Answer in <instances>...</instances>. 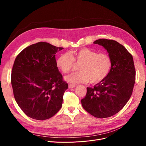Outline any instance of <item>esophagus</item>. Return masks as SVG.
<instances>
[{
  "instance_id": "1",
  "label": "esophagus",
  "mask_w": 146,
  "mask_h": 146,
  "mask_svg": "<svg viewBox=\"0 0 146 146\" xmlns=\"http://www.w3.org/2000/svg\"><path fill=\"white\" fill-rule=\"evenodd\" d=\"M76 86V85H73V84H69V85H68V87H69V89H70V88H74Z\"/></svg>"
}]
</instances>
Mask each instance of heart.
Instances as JSON below:
<instances>
[{"instance_id": "1", "label": "heart", "mask_w": 146, "mask_h": 146, "mask_svg": "<svg viewBox=\"0 0 146 146\" xmlns=\"http://www.w3.org/2000/svg\"><path fill=\"white\" fill-rule=\"evenodd\" d=\"M74 61L80 63V71L66 76L64 79L73 84L90 82L98 83L107 77L112 67L110 56L88 48H82L60 55L56 60V66L61 72L68 73L74 69Z\"/></svg>"}]
</instances>
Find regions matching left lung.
Listing matches in <instances>:
<instances>
[{
	"label": "left lung",
	"instance_id": "8db88e82",
	"mask_svg": "<svg viewBox=\"0 0 146 146\" xmlns=\"http://www.w3.org/2000/svg\"><path fill=\"white\" fill-rule=\"evenodd\" d=\"M93 43L103 46L112 61L108 76L93 88L87 87L83 108L91 115L106 118L117 113L130 99L135 82L133 56L121 44L100 39Z\"/></svg>",
	"mask_w": 146,
	"mask_h": 146
}]
</instances>
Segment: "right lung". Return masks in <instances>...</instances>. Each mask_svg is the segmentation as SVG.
<instances>
[{
	"label": "right lung",
	"mask_w": 146,
	"mask_h": 146,
	"mask_svg": "<svg viewBox=\"0 0 146 146\" xmlns=\"http://www.w3.org/2000/svg\"><path fill=\"white\" fill-rule=\"evenodd\" d=\"M63 48L39 42L25 48L15 59L11 72L13 94L31 118L46 120L61 108L68 85L57 68L55 54Z\"/></svg>",
	"instance_id": "right-lung-1"
}]
</instances>
